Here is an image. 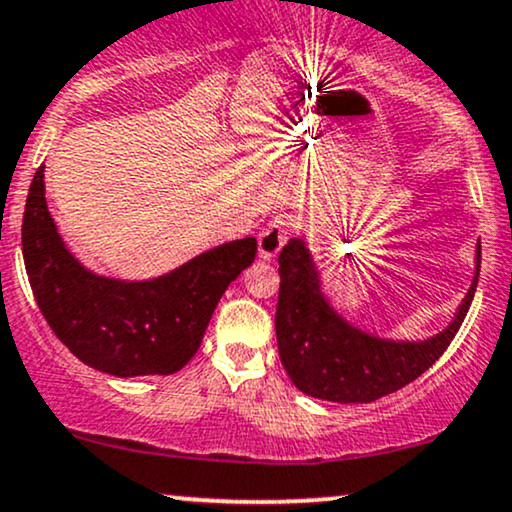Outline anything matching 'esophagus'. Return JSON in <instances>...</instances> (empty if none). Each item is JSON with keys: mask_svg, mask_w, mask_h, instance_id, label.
Returning <instances> with one entry per match:
<instances>
[{"mask_svg": "<svg viewBox=\"0 0 512 512\" xmlns=\"http://www.w3.org/2000/svg\"><path fill=\"white\" fill-rule=\"evenodd\" d=\"M293 234V222H290L288 217H274L271 222L264 226L262 234H260V255L267 257H276L278 252H281L283 245Z\"/></svg>", "mask_w": 512, "mask_h": 512, "instance_id": "1", "label": "esophagus"}]
</instances>
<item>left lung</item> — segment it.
Returning <instances> with one entry per match:
<instances>
[{
    "instance_id": "obj_1",
    "label": "left lung",
    "mask_w": 512,
    "mask_h": 512,
    "mask_svg": "<svg viewBox=\"0 0 512 512\" xmlns=\"http://www.w3.org/2000/svg\"><path fill=\"white\" fill-rule=\"evenodd\" d=\"M477 245L475 278L442 333L423 342H399L368 335L347 323L321 293L312 252L300 238L278 255L281 290L276 304L278 357L297 390L335 404H368L406 387L446 352L468 314L480 278Z\"/></svg>"
}]
</instances>
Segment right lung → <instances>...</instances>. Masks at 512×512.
<instances>
[{
    "mask_svg": "<svg viewBox=\"0 0 512 512\" xmlns=\"http://www.w3.org/2000/svg\"><path fill=\"white\" fill-rule=\"evenodd\" d=\"M23 260L32 295L56 338L96 371L170 375L198 352L229 283L255 260L257 241L217 245L151 281L96 276L70 255L35 172L23 212Z\"/></svg>",
    "mask_w": 512,
    "mask_h": 512,
    "instance_id": "obj_1",
    "label": "right lung"
}]
</instances>
